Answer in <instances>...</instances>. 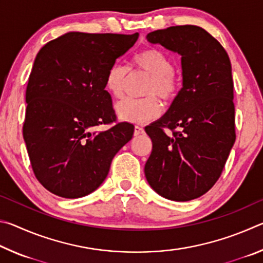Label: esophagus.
Masks as SVG:
<instances>
[{
	"mask_svg": "<svg viewBox=\"0 0 263 263\" xmlns=\"http://www.w3.org/2000/svg\"><path fill=\"white\" fill-rule=\"evenodd\" d=\"M144 132H145V130H144V127H142V126H139V125L135 126V136H140Z\"/></svg>",
	"mask_w": 263,
	"mask_h": 263,
	"instance_id": "esophagus-1",
	"label": "esophagus"
}]
</instances>
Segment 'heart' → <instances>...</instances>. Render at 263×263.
<instances>
[{"instance_id":"obj_1","label":"heart","mask_w":263,"mask_h":263,"mask_svg":"<svg viewBox=\"0 0 263 263\" xmlns=\"http://www.w3.org/2000/svg\"><path fill=\"white\" fill-rule=\"evenodd\" d=\"M137 69L146 73L149 80L146 83L142 99H125L116 105L119 118L126 122L142 123L159 117L161 105L157 96L163 102H172L179 94V81L174 72L175 65L171 57L163 51L149 47L133 58ZM128 69L125 66L112 65L105 75V89L116 99L124 94Z\"/></svg>"}]
</instances>
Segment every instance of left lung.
I'll return each mask as SVG.
<instances>
[{
    "mask_svg": "<svg viewBox=\"0 0 263 263\" xmlns=\"http://www.w3.org/2000/svg\"><path fill=\"white\" fill-rule=\"evenodd\" d=\"M146 38L182 57L183 86L166 115L145 127L152 139L145 176L162 197L191 201L215 185L235 141L231 61L220 43L196 25L171 26Z\"/></svg>",
    "mask_w": 263,
    "mask_h": 263,
    "instance_id": "left-lung-1",
    "label": "left lung"
}]
</instances>
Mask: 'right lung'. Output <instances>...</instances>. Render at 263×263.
<instances>
[{"mask_svg": "<svg viewBox=\"0 0 263 263\" xmlns=\"http://www.w3.org/2000/svg\"><path fill=\"white\" fill-rule=\"evenodd\" d=\"M138 37L68 32L35 57L23 137L34 176L52 194L79 198L92 193L105 180L116 153L132 139L135 126L117 122L105 75ZM103 123L114 126L96 132Z\"/></svg>", "mask_w": 263, "mask_h": 263, "instance_id": "right-lung-1", "label": "right lung"}]
</instances>
